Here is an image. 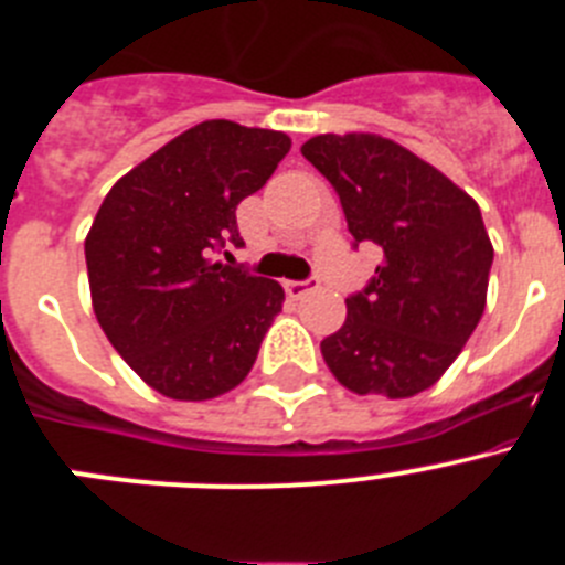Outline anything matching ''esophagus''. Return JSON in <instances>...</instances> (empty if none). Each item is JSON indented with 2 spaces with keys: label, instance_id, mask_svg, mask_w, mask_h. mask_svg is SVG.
<instances>
[{
  "label": "esophagus",
  "instance_id": "esophagus-1",
  "mask_svg": "<svg viewBox=\"0 0 565 565\" xmlns=\"http://www.w3.org/2000/svg\"><path fill=\"white\" fill-rule=\"evenodd\" d=\"M313 288H317V282H313V279H302V282H297V279H288L286 282V294L294 299L306 297V294L313 291Z\"/></svg>",
  "mask_w": 565,
  "mask_h": 565
}]
</instances>
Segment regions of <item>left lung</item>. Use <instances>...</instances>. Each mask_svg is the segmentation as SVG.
<instances>
[{
    "mask_svg": "<svg viewBox=\"0 0 565 565\" xmlns=\"http://www.w3.org/2000/svg\"><path fill=\"white\" fill-rule=\"evenodd\" d=\"M302 154L337 189L356 246L382 248L371 286L344 299V326L319 344L326 364L359 396H416L456 362L487 306L495 252L481 209L382 135H317Z\"/></svg>",
    "mask_w": 565,
    "mask_h": 565,
    "instance_id": "8db88e82",
    "label": "left lung"
}]
</instances>
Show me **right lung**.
<instances>
[{"label":"right lung","instance_id":"obj_1","mask_svg":"<svg viewBox=\"0 0 565 565\" xmlns=\"http://www.w3.org/2000/svg\"><path fill=\"white\" fill-rule=\"evenodd\" d=\"M291 138L203 121L129 169L84 239L98 326L152 391L206 402L252 371L282 311L279 282L214 263L239 246L237 206L266 186Z\"/></svg>","mask_w":565,"mask_h":565}]
</instances>
